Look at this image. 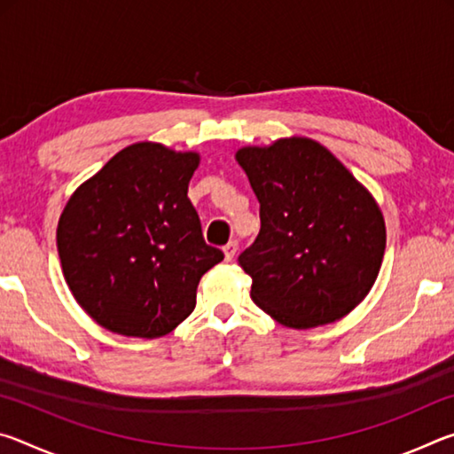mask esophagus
<instances>
[{"label": "esophagus", "instance_id": "1", "mask_svg": "<svg viewBox=\"0 0 454 454\" xmlns=\"http://www.w3.org/2000/svg\"><path fill=\"white\" fill-rule=\"evenodd\" d=\"M222 250H224V260H226V262H232L234 256H236V252H238V244L236 242H228Z\"/></svg>", "mask_w": 454, "mask_h": 454}]
</instances>
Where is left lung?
<instances>
[{
  "instance_id": "obj_1",
  "label": "left lung",
  "mask_w": 454,
  "mask_h": 454,
  "mask_svg": "<svg viewBox=\"0 0 454 454\" xmlns=\"http://www.w3.org/2000/svg\"><path fill=\"white\" fill-rule=\"evenodd\" d=\"M260 202L254 244L240 256L256 306L296 330L325 326L364 301L380 272V206L348 168L304 136L236 152Z\"/></svg>"
}]
</instances>
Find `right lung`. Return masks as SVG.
Returning <instances> with one entry per match:
<instances>
[{
    "instance_id": "1",
    "label": "right lung",
    "mask_w": 454,
    "mask_h": 454,
    "mask_svg": "<svg viewBox=\"0 0 454 454\" xmlns=\"http://www.w3.org/2000/svg\"><path fill=\"white\" fill-rule=\"evenodd\" d=\"M198 166V152L136 142L67 200L58 222L61 270L78 304L110 333H172L194 310L200 278L224 260L204 242L188 198Z\"/></svg>"
}]
</instances>
